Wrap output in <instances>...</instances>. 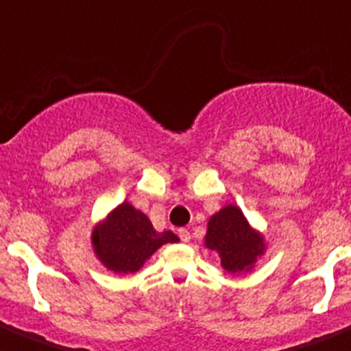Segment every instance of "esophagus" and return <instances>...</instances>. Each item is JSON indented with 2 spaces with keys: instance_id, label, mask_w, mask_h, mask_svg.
Instances as JSON below:
<instances>
[{
  "instance_id": "obj_1",
  "label": "esophagus",
  "mask_w": 351,
  "mask_h": 351,
  "mask_svg": "<svg viewBox=\"0 0 351 351\" xmlns=\"http://www.w3.org/2000/svg\"><path fill=\"white\" fill-rule=\"evenodd\" d=\"M178 237H180V240L182 241H190V231L186 230V228H180L178 230Z\"/></svg>"
}]
</instances>
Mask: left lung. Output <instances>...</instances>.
Here are the masks:
<instances>
[{"label":"left lung","instance_id":"left-lung-1","mask_svg":"<svg viewBox=\"0 0 351 351\" xmlns=\"http://www.w3.org/2000/svg\"><path fill=\"white\" fill-rule=\"evenodd\" d=\"M204 247L217 252L221 266L231 274L254 269L266 254L264 234L250 226L240 207L228 204L209 217Z\"/></svg>","mask_w":351,"mask_h":351}]
</instances>
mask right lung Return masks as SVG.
Masks as SVG:
<instances>
[{"instance_id": "1", "label": "right lung", "mask_w": 351, "mask_h": 351, "mask_svg": "<svg viewBox=\"0 0 351 351\" xmlns=\"http://www.w3.org/2000/svg\"><path fill=\"white\" fill-rule=\"evenodd\" d=\"M176 241L173 231H156L149 217L127 200L93 230L94 254L117 274L137 273L159 247Z\"/></svg>"}]
</instances>
